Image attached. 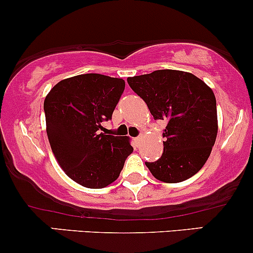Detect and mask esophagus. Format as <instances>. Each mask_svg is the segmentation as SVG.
I'll return each mask as SVG.
<instances>
[{
  "label": "esophagus",
  "instance_id": "obj_1",
  "mask_svg": "<svg viewBox=\"0 0 253 253\" xmlns=\"http://www.w3.org/2000/svg\"><path fill=\"white\" fill-rule=\"evenodd\" d=\"M134 142L137 143V144H139V143L142 142V135H138V137L134 139Z\"/></svg>",
  "mask_w": 253,
  "mask_h": 253
}]
</instances>
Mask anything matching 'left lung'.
I'll return each mask as SVG.
<instances>
[{"mask_svg":"<svg viewBox=\"0 0 253 253\" xmlns=\"http://www.w3.org/2000/svg\"><path fill=\"white\" fill-rule=\"evenodd\" d=\"M147 103L154 120L167 122L164 153L145 162L156 179L179 183L198 173L211 154L218 131L216 97L195 75L178 70H156L127 79Z\"/></svg>","mask_w":253,"mask_h":253,"instance_id":"obj_1","label":"left lung"}]
</instances>
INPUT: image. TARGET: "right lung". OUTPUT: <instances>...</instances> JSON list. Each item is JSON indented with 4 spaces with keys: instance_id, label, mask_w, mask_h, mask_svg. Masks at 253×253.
I'll return each mask as SVG.
<instances>
[{
    "instance_id": "add662e5",
    "label": "right lung",
    "mask_w": 253,
    "mask_h": 253,
    "mask_svg": "<svg viewBox=\"0 0 253 253\" xmlns=\"http://www.w3.org/2000/svg\"><path fill=\"white\" fill-rule=\"evenodd\" d=\"M124 89L122 79L84 74L58 82L44 99L53 154L82 187L100 189L113 183L133 151L128 138L106 134L102 126L111 120Z\"/></svg>"
}]
</instances>
